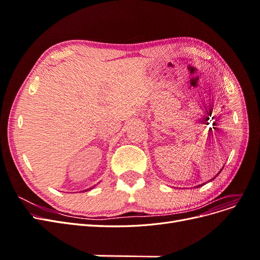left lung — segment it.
Returning a JSON list of instances; mask_svg holds the SVG:
<instances>
[{
    "label": "left lung",
    "instance_id": "obj_1",
    "mask_svg": "<svg viewBox=\"0 0 260 260\" xmlns=\"http://www.w3.org/2000/svg\"><path fill=\"white\" fill-rule=\"evenodd\" d=\"M221 170H222V169H221ZM221 170H220V171H221ZM220 171H219V174H220ZM219 174H218V175H219ZM218 175H217V176H218ZM215 178H216V177H215ZM215 178H212V179H211V180H214V179H215ZM199 186H200V185H199Z\"/></svg>",
    "mask_w": 260,
    "mask_h": 260
}]
</instances>
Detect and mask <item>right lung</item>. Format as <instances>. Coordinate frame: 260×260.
I'll return each mask as SVG.
<instances>
[{"instance_id":"add662e5","label":"right lung","mask_w":260,"mask_h":260,"mask_svg":"<svg viewBox=\"0 0 260 260\" xmlns=\"http://www.w3.org/2000/svg\"><path fill=\"white\" fill-rule=\"evenodd\" d=\"M93 187H94V186H92V187H90V190H91V188H93ZM85 191H86V190H85Z\"/></svg>"}]
</instances>
